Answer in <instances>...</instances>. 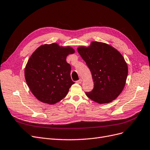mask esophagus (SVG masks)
<instances>
[{
    "label": "esophagus",
    "instance_id": "esophagus-1",
    "mask_svg": "<svg viewBox=\"0 0 150 150\" xmlns=\"http://www.w3.org/2000/svg\"><path fill=\"white\" fill-rule=\"evenodd\" d=\"M81 82H82V80H81V79H79V80H77V81H76V83H78V84L81 83Z\"/></svg>",
    "mask_w": 150,
    "mask_h": 150
}]
</instances>
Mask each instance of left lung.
Segmentation results:
<instances>
[{"label": "left lung", "mask_w": 150, "mask_h": 150, "mask_svg": "<svg viewBox=\"0 0 150 150\" xmlns=\"http://www.w3.org/2000/svg\"><path fill=\"white\" fill-rule=\"evenodd\" d=\"M78 52L90 69L94 88L86 95L99 104L109 103L120 95L125 85L128 67L121 54L107 44L93 42Z\"/></svg>", "instance_id": "8db88e82"}]
</instances>
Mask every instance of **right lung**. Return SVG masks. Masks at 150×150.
I'll use <instances>...</instances> for the list:
<instances>
[{"label":"right lung","mask_w":150,"mask_h":150,"mask_svg":"<svg viewBox=\"0 0 150 150\" xmlns=\"http://www.w3.org/2000/svg\"><path fill=\"white\" fill-rule=\"evenodd\" d=\"M70 47L57 44H44L33 53L25 70L26 83L34 96L41 102L54 104L66 96L75 83L71 79V66L67 62Z\"/></svg>","instance_id":"obj_1"}]
</instances>
